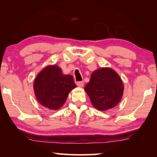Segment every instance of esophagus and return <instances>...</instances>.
<instances>
[{
    "label": "esophagus",
    "mask_w": 157,
    "mask_h": 157,
    "mask_svg": "<svg viewBox=\"0 0 157 157\" xmlns=\"http://www.w3.org/2000/svg\"><path fill=\"white\" fill-rule=\"evenodd\" d=\"M77 86H79V87H83L84 82H77Z\"/></svg>",
    "instance_id": "obj_1"
}]
</instances>
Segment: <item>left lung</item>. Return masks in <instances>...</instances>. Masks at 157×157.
Returning <instances> with one entry per match:
<instances>
[{"instance_id": "left-lung-1", "label": "left lung", "mask_w": 157, "mask_h": 157, "mask_svg": "<svg viewBox=\"0 0 157 157\" xmlns=\"http://www.w3.org/2000/svg\"><path fill=\"white\" fill-rule=\"evenodd\" d=\"M84 90L95 108L106 111L120 102L124 85L120 76L112 68H100L92 73Z\"/></svg>"}]
</instances>
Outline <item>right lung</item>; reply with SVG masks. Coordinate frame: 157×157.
<instances>
[{"mask_svg": "<svg viewBox=\"0 0 157 157\" xmlns=\"http://www.w3.org/2000/svg\"><path fill=\"white\" fill-rule=\"evenodd\" d=\"M72 75L63 74L57 65L45 67L36 75L33 88L36 100L50 110H58L64 104L69 93L75 88Z\"/></svg>", "mask_w": 157, "mask_h": 157, "instance_id": "1", "label": "right lung"}]
</instances>
